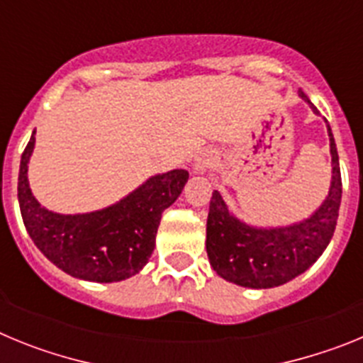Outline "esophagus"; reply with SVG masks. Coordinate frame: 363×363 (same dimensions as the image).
<instances>
[{"label":"esophagus","mask_w":363,"mask_h":363,"mask_svg":"<svg viewBox=\"0 0 363 363\" xmlns=\"http://www.w3.org/2000/svg\"><path fill=\"white\" fill-rule=\"evenodd\" d=\"M213 165H214L213 152H201L196 158V162H194V171H196L198 174H205V172H209L211 169H213Z\"/></svg>","instance_id":"esophagus-1"}]
</instances>
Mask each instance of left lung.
Listing matches in <instances>:
<instances>
[{
	"mask_svg": "<svg viewBox=\"0 0 363 363\" xmlns=\"http://www.w3.org/2000/svg\"><path fill=\"white\" fill-rule=\"evenodd\" d=\"M300 98L318 114L303 92ZM327 134L331 147V187L322 205L306 220L284 227L251 225L230 213L221 192H213L205 247L218 277L249 289H269L300 277L322 256L335 234L342 201L338 150L329 123Z\"/></svg>",
	"mask_w": 363,
	"mask_h": 363,
	"instance_id": "obj_1",
	"label": "left lung"
}]
</instances>
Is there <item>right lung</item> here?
I'll list each match as a JSON object with an SVG mask.
<instances>
[{"label":"right lung","instance_id":"obj_1","mask_svg":"<svg viewBox=\"0 0 363 363\" xmlns=\"http://www.w3.org/2000/svg\"><path fill=\"white\" fill-rule=\"evenodd\" d=\"M34 134L36 130L21 154L18 178L19 211L34 245L56 267L79 280L112 284L138 274L154 251L162 213L178 200L189 172L174 169L150 176L105 209L83 214L52 213L34 198L28 185Z\"/></svg>","mask_w":363,"mask_h":363}]
</instances>
